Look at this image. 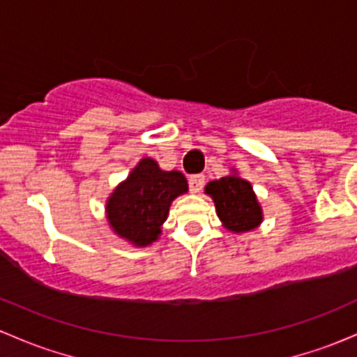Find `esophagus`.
Masks as SVG:
<instances>
[{
	"label": "esophagus",
	"instance_id": "esophagus-1",
	"mask_svg": "<svg viewBox=\"0 0 357 357\" xmlns=\"http://www.w3.org/2000/svg\"><path fill=\"white\" fill-rule=\"evenodd\" d=\"M204 185H205L204 174H195L190 178V190H192V193H200L202 188H204Z\"/></svg>",
	"mask_w": 357,
	"mask_h": 357
}]
</instances>
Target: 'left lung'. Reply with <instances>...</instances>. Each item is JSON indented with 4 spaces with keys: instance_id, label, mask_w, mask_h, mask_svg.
Listing matches in <instances>:
<instances>
[{
    "instance_id": "1",
    "label": "left lung",
    "mask_w": 357,
    "mask_h": 357,
    "mask_svg": "<svg viewBox=\"0 0 357 357\" xmlns=\"http://www.w3.org/2000/svg\"><path fill=\"white\" fill-rule=\"evenodd\" d=\"M205 193L214 200L219 221L228 231L242 235L259 228L264 219L262 207L250 181L231 169V174L205 185Z\"/></svg>"
}]
</instances>
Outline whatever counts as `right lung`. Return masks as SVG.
<instances>
[{
	"mask_svg": "<svg viewBox=\"0 0 357 357\" xmlns=\"http://www.w3.org/2000/svg\"><path fill=\"white\" fill-rule=\"evenodd\" d=\"M188 192L179 171H164L152 157H143L107 199L112 231L135 247H149L162 233L172 200Z\"/></svg>",
	"mask_w": 357,
	"mask_h": 357,
	"instance_id": "right-lung-1",
	"label": "right lung"
}]
</instances>
